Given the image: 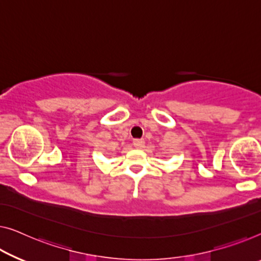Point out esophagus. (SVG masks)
Returning <instances> with one entry per match:
<instances>
[{
  "label": "esophagus",
  "instance_id": "esophagus-1",
  "mask_svg": "<svg viewBox=\"0 0 261 261\" xmlns=\"http://www.w3.org/2000/svg\"><path fill=\"white\" fill-rule=\"evenodd\" d=\"M144 144H145L144 139H135L134 141V145H135V147H137V149H142V147L144 146Z\"/></svg>",
  "mask_w": 261,
  "mask_h": 261
}]
</instances>
